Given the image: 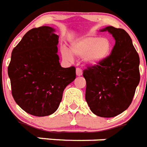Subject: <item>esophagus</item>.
Here are the masks:
<instances>
[{
	"instance_id": "1",
	"label": "esophagus",
	"mask_w": 147,
	"mask_h": 147,
	"mask_svg": "<svg viewBox=\"0 0 147 147\" xmlns=\"http://www.w3.org/2000/svg\"><path fill=\"white\" fill-rule=\"evenodd\" d=\"M76 75L78 76H81L82 75V70L80 68H77L76 69Z\"/></svg>"
}]
</instances>
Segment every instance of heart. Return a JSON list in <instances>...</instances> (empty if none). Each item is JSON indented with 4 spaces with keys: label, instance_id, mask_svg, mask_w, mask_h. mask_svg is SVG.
Returning <instances> with one entry per match:
<instances>
[{
    "label": "heart",
    "instance_id": "obj_1",
    "mask_svg": "<svg viewBox=\"0 0 147 147\" xmlns=\"http://www.w3.org/2000/svg\"><path fill=\"white\" fill-rule=\"evenodd\" d=\"M112 49V43L107 38L89 35L81 38L71 45V52L78 57H82L85 62L95 65L106 59ZM68 50L63 49L61 55L66 60H71L72 55Z\"/></svg>",
    "mask_w": 147,
    "mask_h": 147
}]
</instances>
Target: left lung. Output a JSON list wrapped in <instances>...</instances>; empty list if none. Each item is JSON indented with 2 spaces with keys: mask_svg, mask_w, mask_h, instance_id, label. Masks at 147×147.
Wrapping results in <instances>:
<instances>
[{
  "mask_svg": "<svg viewBox=\"0 0 147 147\" xmlns=\"http://www.w3.org/2000/svg\"><path fill=\"white\" fill-rule=\"evenodd\" d=\"M116 40L109 55L83 71L86 81V100L94 114L110 118L130 106L140 80V57L128 33L122 28L106 27Z\"/></svg>",
  "mask_w": 147,
  "mask_h": 147,
  "instance_id": "obj_1",
  "label": "left lung"
}]
</instances>
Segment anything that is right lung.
<instances>
[{
	"instance_id": "right-lung-1",
	"label": "right lung",
	"mask_w": 147,
	"mask_h": 147,
	"mask_svg": "<svg viewBox=\"0 0 147 147\" xmlns=\"http://www.w3.org/2000/svg\"><path fill=\"white\" fill-rule=\"evenodd\" d=\"M42 26L28 31L13 49L7 69L16 103L32 116H46L59 108L76 68H62L57 55L59 36Z\"/></svg>"
}]
</instances>
